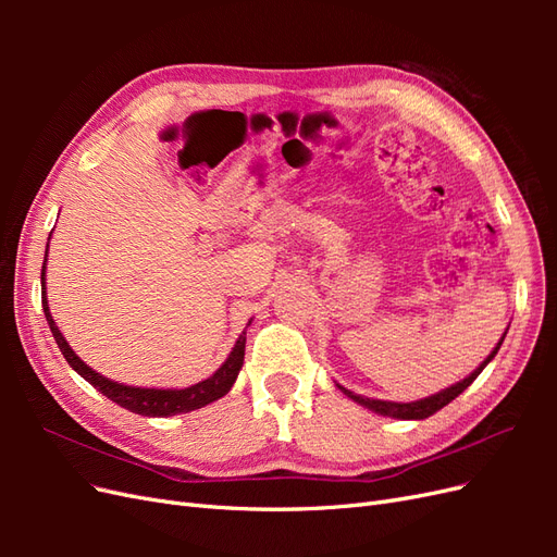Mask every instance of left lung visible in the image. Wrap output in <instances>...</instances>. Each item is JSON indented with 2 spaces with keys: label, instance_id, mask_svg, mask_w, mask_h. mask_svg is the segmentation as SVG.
I'll list each match as a JSON object with an SVG mask.
<instances>
[{
  "label": "left lung",
  "instance_id": "1",
  "mask_svg": "<svg viewBox=\"0 0 557 557\" xmlns=\"http://www.w3.org/2000/svg\"><path fill=\"white\" fill-rule=\"evenodd\" d=\"M504 336H507V332L502 334V339H499V344L495 346V350L491 352V356H487L474 372H471L467 379H462L460 383H455V385H450V387H446V391H442V393H436V395H432V397H425V399H418V401H383V399H369V397H362V395H356V393H350V391H346L344 385H339V391L344 393V395H348L352 401H358V404H362V407H367V409H372V411H376V413H381V416H391V418H399V420H423V418H428V416H432V413H436L440 409H444L446 404H450L455 397H458L462 391H467V387L476 381V376L483 372L485 369V364L491 362L495 356H497V350H499V346H502V342H504Z\"/></svg>",
  "mask_w": 557,
  "mask_h": 557
}]
</instances>
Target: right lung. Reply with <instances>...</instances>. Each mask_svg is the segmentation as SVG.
Listing matches in <instances>:
<instances>
[{
    "label": "right lung",
    "instance_id": "1",
    "mask_svg": "<svg viewBox=\"0 0 557 557\" xmlns=\"http://www.w3.org/2000/svg\"><path fill=\"white\" fill-rule=\"evenodd\" d=\"M46 256H48V246H46ZM41 305L44 313L48 320V327L55 336V344L60 346L64 360L72 364L74 372H78L83 379H86L92 387H97L99 393L107 395L111 401L121 404L123 409L139 413V416H153V418H166V416H176V413H188L195 409L207 407V404L221 399L223 395L230 393V387L234 385L239 376V369L244 364V350H246V330L239 334L237 344H234L232 352L227 360L215 369V374L199 381L190 387H183V391H162V387H134V385H123L117 381H111L102 374H97L95 369H90L86 362H83L72 346L66 344L62 332L58 330L53 315H50L48 309V299H46V260L41 267ZM250 325V323H248Z\"/></svg>",
    "mask_w": 557,
    "mask_h": 557
}]
</instances>
